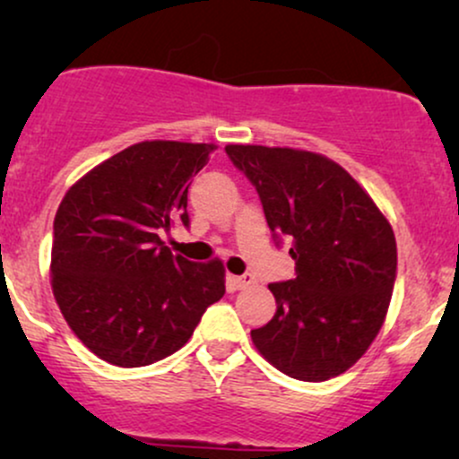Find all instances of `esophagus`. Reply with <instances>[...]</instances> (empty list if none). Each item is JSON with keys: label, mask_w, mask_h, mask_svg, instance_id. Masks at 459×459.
Returning a JSON list of instances; mask_svg holds the SVG:
<instances>
[{"label": "esophagus", "mask_w": 459, "mask_h": 459, "mask_svg": "<svg viewBox=\"0 0 459 459\" xmlns=\"http://www.w3.org/2000/svg\"><path fill=\"white\" fill-rule=\"evenodd\" d=\"M235 284V289H246L250 287V284H255V276L252 273H241V276H233V281H230Z\"/></svg>", "instance_id": "obj_1"}]
</instances>
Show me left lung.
I'll list each match as a JSON object with an SVG mask.
<instances>
[{
    "instance_id": "8db88e82",
    "label": "left lung",
    "mask_w": 459,
    "mask_h": 459,
    "mask_svg": "<svg viewBox=\"0 0 459 459\" xmlns=\"http://www.w3.org/2000/svg\"><path fill=\"white\" fill-rule=\"evenodd\" d=\"M226 155L259 194L276 246L291 241L293 281L272 282L276 315L250 332L284 376H341L380 332L397 281L388 220L339 163L308 151L229 144Z\"/></svg>"
}]
</instances>
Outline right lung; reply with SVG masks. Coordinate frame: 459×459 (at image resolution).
I'll return each instance as SVG.
<instances>
[{"label":"right lung","mask_w":459,"mask_h":459,"mask_svg":"<svg viewBox=\"0 0 459 459\" xmlns=\"http://www.w3.org/2000/svg\"><path fill=\"white\" fill-rule=\"evenodd\" d=\"M212 144L140 142L66 192L54 220L51 287L66 324L92 354L146 367L187 343L224 296L222 261L175 256L160 233L189 226L187 189Z\"/></svg>","instance_id":"add662e5"}]
</instances>
